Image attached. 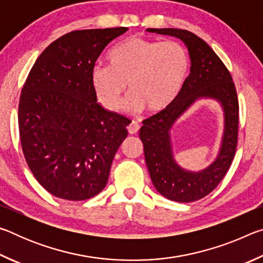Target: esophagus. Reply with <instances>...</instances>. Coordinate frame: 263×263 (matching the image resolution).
Masks as SVG:
<instances>
[{
  "label": "esophagus",
  "instance_id": "esophagus-1",
  "mask_svg": "<svg viewBox=\"0 0 263 263\" xmlns=\"http://www.w3.org/2000/svg\"><path fill=\"white\" fill-rule=\"evenodd\" d=\"M139 124H138L137 122H132L130 125L127 126V131L130 135H136V133L139 131Z\"/></svg>",
  "mask_w": 263,
  "mask_h": 263
}]
</instances>
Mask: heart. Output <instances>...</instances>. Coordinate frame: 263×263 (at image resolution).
<instances>
[{
  "instance_id": "1",
  "label": "heart",
  "mask_w": 263,
  "mask_h": 263,
  "mask_svg": "<svg viewBox=\"0 0 263 263\" xmlns=\"http://www.w3.org/2000/svg\"><path fill=\"white\" fill-rule=\"evenodd\" d=\"M109 66H96L90 81L97 99L116 111L126 91L124 109L159 114L167 110L183 90L190 73V55L184 45L160 43L133 35L115 45L106 55Z\"/></svg>"
}]
</instances>
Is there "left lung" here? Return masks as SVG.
<instances>
[{
	"label": "left lung",
	"mask_w": 263,
	"mask_h": 263,
	"mask_svg": "<svg viewBox=\"0 0 263 263\" xmlns=\"http://www.w3.org/2000/svg\"><path fill=\"white\" fill-rule=\"evenodd\" d=\"M147 32L180 39L188 48L190 74L183 90L167 110L142 122L139 131L151 180L163 197L189 203L203 198L219 184L234 158L238 140L239 104L228 68L215 51L197 35L181 29H147ZM213 99L224 114V131L216 159L202 171L182 168L172 152L171 130L196 101Z\"/></svg>",
	"instance_id": "8db88e82"
}]
</instances>
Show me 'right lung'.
<instances>
[{"label":"right lung","mask_w":263,"mask_h":263,"mask_svg":"<svg viewBox=\"0 0 263 263\" xmlns=\"http://www.w3.org/2000/svg\"><path fill=\"white\" fill-rule=\"evenodd\" d=\"M126 31L64 34L39 55L22 89V149L35 180L55 197L83 201L108 183L131 121L97 102L90 75L105 46Z\"/></svg>","instance_id":"obj_1"}]
</instances>
